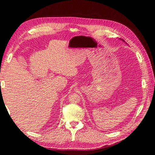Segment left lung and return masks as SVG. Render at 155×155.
<instances>
[{
    "instance_id": "left-lung-1",
    "label": "left lung",
    "mask_w": 155,
    "mask_h": 155,
    "mask_svg": "<svg viewBox=\"0 0 155 155\" xmlns=\"http://www.w3.org/2000/svg\"><path fill=\"white\" fill-rule=\"evenodd\" d=\"M122 41H124V42H125L124 40H123V39H122Z\"/></svg>"
}]
</instances>
